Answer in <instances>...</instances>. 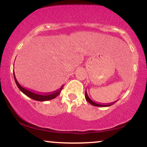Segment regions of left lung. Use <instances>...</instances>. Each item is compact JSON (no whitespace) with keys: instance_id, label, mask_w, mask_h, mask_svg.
<instances>
[{"instance_id":"1","label":"left lung","mask_w":147,"mask_h":147,"mask_svg":"<svg viewBox=\"0 0 147 147\" xmlns=\"http://www.w3.org/2000/svg\"><path fill=\"white\" fill-rule=\"evenodd\" d=\"M85 97H86V100L88 101V102H89L90 103V104H91V105H92V106H111V105H102V104H97V103H95V102H93V101L92 100V99H91L90 97H88V94H87V92L86 91V93H85Z\"/></svg>"}]
</instances>
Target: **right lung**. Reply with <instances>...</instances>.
I'll list each match as a JSON object with an SVG mask.
<instances>
[{
    "mask_svg": "<svg viewBox=\"0 0 147 147\" xmlns=\"http://www.w3.org/2000/svg\"><path fill=\"white\" fill-rule=\"evenodd\" d=\"M14 80H15V82H16V85H17L18 88H19V90H21L22 92H23L25 95H27L28 97H30V98L34 99V100H36V101H40V102L50 100V99L55 98V97H57V96L59 95V93L61 92V91L62 88H63V86H62L59 89L55 90V92H52L51 94H49V95H42V94L36 93V92H32V91L27 90L26 88H24L23 87H22L19 84V83L17 82V80H16L15 75H14Z\"/></svg>",
    "mask_w": 147,
    "mask_h": 147,
    "instance_id": "add662e5",
    "label": "right lung"
}]
</instances>
